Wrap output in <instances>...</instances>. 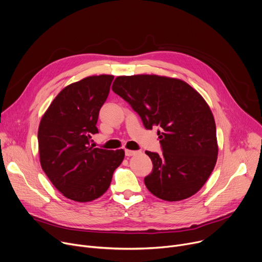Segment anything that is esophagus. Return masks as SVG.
<instances>
[{"instance_id":"esophagus-1","label":"esophagus","mask_w":262,"mask_h":262,"mask_svg":"<svg viewBox=\"0 0 262 262\" xmlns=\"http://www.w3.org/2000/svg\"><path fill=\"white\" fill-rule=\"evenodd\" d=\"M139 151L137 150H130V149H125V156L126 157H132V156H135L137 155Z\"/></svg>"}]
</instances>
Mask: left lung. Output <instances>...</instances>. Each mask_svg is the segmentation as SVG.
I'll return each instance as SVG.
<instances>
[{
  "instance_id": "left-lung-1",
  "label": "left lung",
  "mask_w": 262,
  "mask_h": 262,
  "mask_svg": "<svg viewBox=\"0 0 262 262\" xmlns=\"http://www.w3.org/2000/svg\"><path fill=\"white\" fill-rule=\"evenodd\" d=\"M112 89L140 116L147 129L160 127L162 154L145 151L152 170L144 183L152 195L180 201L195 195L215 167L216 124L210 106L182 80L156 75L121 76Z\"/></svg>"
}]
</instances>
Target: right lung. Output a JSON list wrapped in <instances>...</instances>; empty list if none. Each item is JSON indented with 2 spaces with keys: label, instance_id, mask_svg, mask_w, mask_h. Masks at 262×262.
I'll use <instances>...</instances> for the list:
<instances>
[{
  "label": "right lung",
  "instance_id": "right-lung-1",
  "mask_svg": "<svg viewBox=\"0 0 262 262\" xmlns=\"http://www.w3.org/2000/svg\"><path fill=\"white\" fill-rule=\"evenodd\" d=\"M114 76L82 79L63 89L41 119L38 142L41 166L66 198L89 202L108 189L124 150L91 146L99 112L106 101Z\"/></svg>",
  "mask_w": 262,
  "mask_h": 262
}]
</instances>
